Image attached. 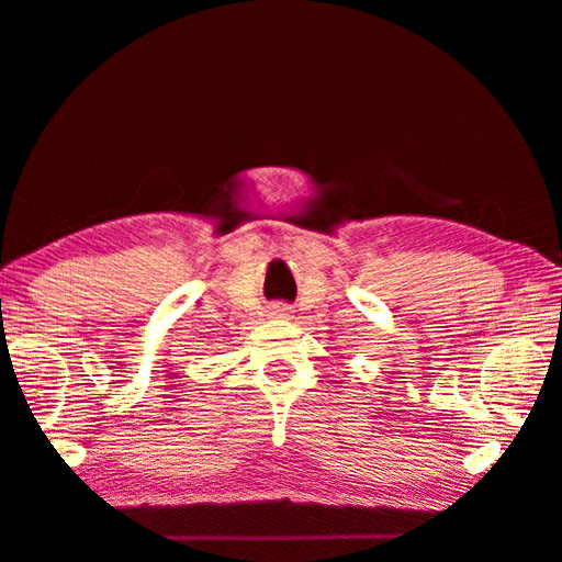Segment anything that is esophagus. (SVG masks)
Instances as JSON below:
<instances>
[{
  "instance_id": "34e87169",
  "label": "esophagus",
  "mask_w": 562,
  "mask_h": 562,
  "mask_svg": "<svg viewBox=\"0 0 562 562\" xmlns=\"http://www.w3.org/2000/svg\"><path fill=\"white\" fill-rule=\"evenodd\" d=\"M269 317H273V319H291L293 311L285 303H277V305L269 307Z\"/></svg>"
}]
</instances>
